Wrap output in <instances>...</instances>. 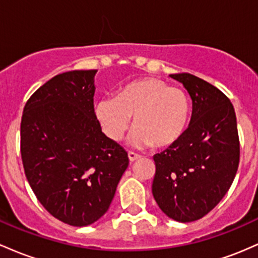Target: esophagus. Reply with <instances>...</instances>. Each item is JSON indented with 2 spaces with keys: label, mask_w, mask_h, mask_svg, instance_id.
Here are the masks:
<instances>
[{
  "label": "esophagus",
  "mask_w": 258,
  "mask_h": 258,
  "mask_svg": "<svg viewBox=\"0 0 258 258\" xmlns=\"http://www.w3.org/2000/svg\"><path fill=\"white\" fill-rule=\"evenodd\" d=\"M128 157H129V160H130V161L134 162V161L139 160V158H140L141 156H140V155H138V153L133 152V151H129V152H128Z\"/></svg>",
  "instance_id": "1"
}]
</instances>
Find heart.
<instances>
[{"mask_svg": "<svg viewBox=\"0 0 258 258\" xmlns=\"http://www.w3.org/2000/svg\"><path fill=\"white\" fill-rule=\"evenodd\" d=\"M95 115L112 141L124 138L133 117V144L168 147L184 137L191 117V101L180 86L158 78H144L121 86L115 97L97 101Z\"/></svg>", "mask_w": 258, "mask_h": 258, "instance_id": "heart-1", "label": "heart"}]
</instances>
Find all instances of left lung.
<instances>
[{"instance_id":"obj_1","label":"left lung","mask_w":258,"mask_h":258,"mask_svg":"<svg viewBox=\"0 0 258 258\" xmlns=\"http://www.w3.org/2000/svg\"><path fill=\"white\" fill-rule=\"evenodd\" d=\"M192 100L184 137L153 156L152 194L178 222H194L215 208L229 190L240 161L236 117L230 100L212 84L189 73L170 74Z\"/></svg>"}]
</instances>
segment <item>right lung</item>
<instances>
[{
    "label": "right lung",
    "mask_w": 258,
    "mask_h": 258,
    "mask_svg": "<svg viewBox=\"0 0 258 258\" xmlns=\"http://www.w3.org/2000/svg\"><path fill=\"white\" fill-rule=\"evenodd\" d=\"M90 71L58 74L27 101L20 153L31 189L58 221L85 227L101 218L129 164L128 153L101 130Z\"/></svg>",
    "instance_id": "1"
}]
</instances>
